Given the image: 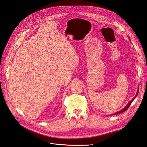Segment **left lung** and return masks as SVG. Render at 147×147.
I'll return each mask as SVG.
<instances>
[{"label":"left lung","mask_w":147,"mask_h":147,"mask_svg":"<svg viewBox=\"0 0 147 147\" xmlns=\"http://www.w3.org/2000/svg\"><path fill=\"white\" fill-rule=\"evenodd\" d=\"M139 88H138V90H137V94H136V96L134 97V98H133L129 102V103L127 104V105L125 107H124L123 110H121V111H119V112H118L117 113H114V114H113V115H116V114H118V113H123V112H125V111L129 108V106H130V105L131 104V103H132V101L133 100H134V99H135V98H136V97L137 96V95H138V92H139Z\"/></svg>","instance_id":"8db88e82"}]
</instances>
